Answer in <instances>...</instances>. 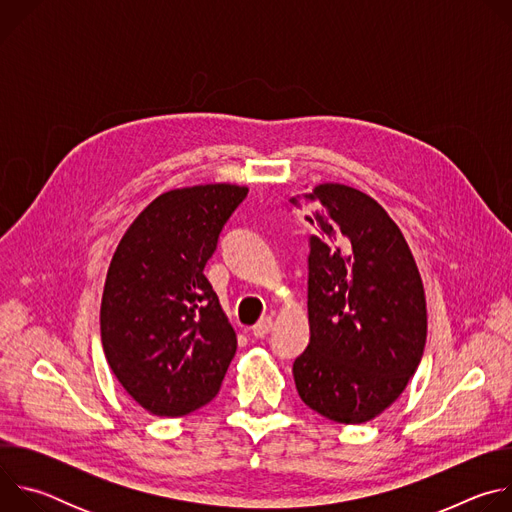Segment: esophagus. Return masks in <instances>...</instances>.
Instances as JSON below:
<instances>
[{
    "label": "esophagus",
    "mask_w": 512,
    "mask_h": 512,
    "mask_svg": "<svg viewBox=\"0 0 512 512\" xmlns=\"http://www.w3.org/2000/svg\"><path fill=\"white\" fill-rule=\"evenodd\" d=\"M271 328H273V318L267 316V318H263L259 324L253 326V336H255V338H265V336L271 332Z\"/></svg>",
    "instance_id": "esophagus-1"
}]
</instances>
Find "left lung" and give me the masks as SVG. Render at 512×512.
I'll return each instance as SVG.
<instances>
[{"label": "left lung", "mask_w": 512, "mask_h": 512, "mask_svg": "<svg viewBox=\"0 0 512 512\" xmlns=\"http://www.w3.org/2000/svg\"><path fill=\"white\" fill-rule=\"evenodd\" d=\"M304 200L318 235L310 237V344L294 362L296 389L336 423L371 421L399 399L421 362V275L403 233L369 194L326 182Z\"/></svg>", "instance_id": "obj_1"}]
</instances>
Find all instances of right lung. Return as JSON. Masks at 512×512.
<instances>
[{"label": "right lung", "instance_id": "right-lung-1", "mask_svg": "<svg viewBox=\"0 0 512 512\" xmlns=\"http://www.w3.org/2000/svg\"><path fill=\"white\" fill-rule=\"evenodd\" d=\"M249 188L200 184L160 194L119 241L101 300V342L121 387L160 417L212 401L237 334L204 275Z\"/></svg>", "mask_w": 512, "mask_h": 512}]
</instances>
